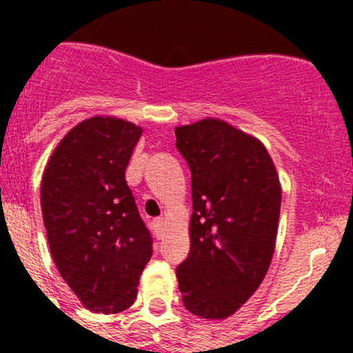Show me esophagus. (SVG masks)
<instances>
[{
	"label": "esophagus",
	"instance_id": "esophagus-1",
	"mask_svg": "<svg viewBox=\"0 0 353 353\" xmlns=\"http://www.w3.org/2000/svg\"><path fill=\"white\" fill-rule=\"evenodd\" d=\"M152 229H154L157 239H162L163 237V220L162 219H155L152 222Z\"/></svg>",
	"mask_w": 353,
	"mask_h": 353
}]
</instances>
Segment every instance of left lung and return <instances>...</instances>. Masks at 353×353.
<instances>
[{"instance_id":"1","label":"left lung","mask_w":353,"mask_h":353,"mask_svg":"<svg viewBox=\"0 0 353 353\" xmlns=\"http://www.w3.org/2000/svg\"><path fill=\"white\" fill-rule=\"evenodd\" d=\"M191 170V248L177 266L193 314H234L265 279L275 249L282 190L261 141L219 119L176 128Z\"/></svg>"}]
</instances>
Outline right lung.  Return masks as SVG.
<instances>
[{
	"label": "right lung",
	"mask_w": 353,
	"mask_h": 353,
	"mask_svg": "<svg viewBox=\"0 0 353 353\" xmlns=\"http://www.w3.org/2000/svg\"><path fill=\"white\" fill-rule=\"evenodd\" d=\"M141 128L90 117L58 145L44 170L41 206L59 273L83 305L119 312L137 299L152 234L126 183Z\"/></svg>",
	"instance_id": "1"
}]
</instances>
